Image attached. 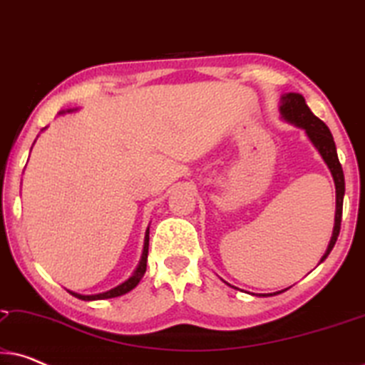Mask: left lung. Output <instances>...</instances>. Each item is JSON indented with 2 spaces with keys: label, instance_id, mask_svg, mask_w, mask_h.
Masks as SVG:
<instances>
[{
  "label": "left lung",
  "instance_id": "obj_1",
  "mask_svg": "<svg viewBox=\"0 0 365 365\" xmlns=\"http://www.w3.org/2000/svg\"><path fill=\"white\" fill-rule=\"evenodd\" d=\"M279 111H281L282 118L289 123H294L296 126L302 128L306 134L311 139L314 146L319 153L324 161H326L327 168L331 169V174L334 178V182H336V224H334V231L331 242H329V247L326 254H324L321 262L329 256V252L332 251L334 244H336L339 232H341V221H342V202H344V191H346V184H344V173L342 166L339 163L337 151H336V143H334V138L329 128L324 124L317 116H314L311 109L306 104V99H304L302 94L299 93H287L281 98V106H279ZM282 291L274 292L281 294ZM272 296V294H271Z\"/></svg>",
  "mask_w": 365,
  "mask_h": 365
}]
</instances>
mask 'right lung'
Listing matches in <instances>:
<instances>
[{
    "instance_id": "right-lung-1",
    "label": "right lung",
    "mask_w": 365,
    "mask_h": 365,
    "mask_svg": "<svg viewBox=\"0 0 365 365\" xmlns=\"http://www.w3.org/2000/svg\"><path fill=\"white\" fill-rule=\"evenodd\" d=\"M148 249H149V227H148V231H146V237H144V251H143L141 261H139L138 269H136V271H134V274L128 279V281H124L123 284H119L118 287L111 289V291L101 292V294H93V296H83V294H78V292H73V291H69V294H73L74 297L81 299V301H101V299L118 297V296H123V294H126L129 291H133V289L139 284V281H141V279H143L144 272H146Z\"/></svg>"
}]
</instances>
